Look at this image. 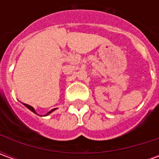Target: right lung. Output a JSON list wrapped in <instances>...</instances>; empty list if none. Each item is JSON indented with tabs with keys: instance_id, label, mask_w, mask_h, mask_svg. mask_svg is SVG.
I'll use <instances>...</instances> for the list:
<instances>
[{
	"instance_id": "1",
	"label": "right lung",
	"mask_w": 159,
	"mask_h": 159,
	"mask_svg": "<svg viewBox=\"0 0 159 159\" xmlns=\"http://www.w3.org/2000/svg\"><path fill=\"white\" fill-rule=\"evenodd\" d=\"M24 105H25V107H27L28 109H30V110L31 111H33L34 113H36V111H35V109H34V108H33L32 107H30V105H27V104H24ZM54 110H56V108H54V109H52V110L50 111L49 112H48V114H47V115H48V114H50V113H51V112H52V111H54Z\"/></svg>"
}]
</instances>
